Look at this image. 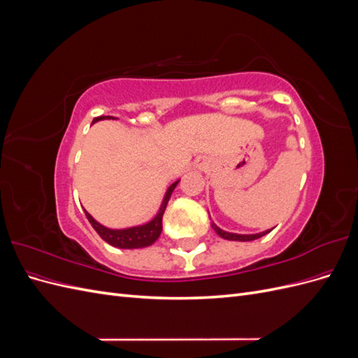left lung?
I'll return each instance as SVG.
<instances>
[{"label": "left lung", "mask_w": 358, "mask_h": 358, "mask_svg": "<svg viewBox=\"0 0 358 358\" xmlns=\"http://www.w3.org/2000/svg\"><path fill=\"white\" fill-rule=\"evenodd\" d=\"M212 229L216 231V234L221 236L222 239L227 241H237V242H249V241H255L258 237H263L264 234L270 233V230H266L263 233H258V234H236V233H227L224 230H221L220 227H216L215 224H212Z\"/></svg>", "instance_id": "1"}]
</instances>
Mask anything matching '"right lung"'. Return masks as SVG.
<instances>
[{
  "instance_id": "add662e5",
  "label": "right lung",
  "mask_w": 358,
  "mask_h": 358,
  "mask_svg": "<svg viewBox=\"0 0 358 358\" xmlns=\"http://www.w3.org/2000/svg\"><path fill=\"white\" fill-rule=\"evenodd\" d=\"M109 117H112V116L94 117L92 122L100 121V119H109ZM178 182L179 180H176L167 189L164 201H162V204H161V209H159L158 215L155 216L152 221L145 224V225L133 227V229H125V230H110V229H106V227H103L101 224L96 222L88 212H85V215H86V218H88V221L91 222V225L94 227V230L100 234L101 239L104 242L109 243V245H112V246L124 248V249H134V248L149 246V245H152L158 239L159 234H161V230H162V215H164V210L167 208V203L170 200L171 192H173V189L176 188Z\"/></svg>"
}]
</instances>
